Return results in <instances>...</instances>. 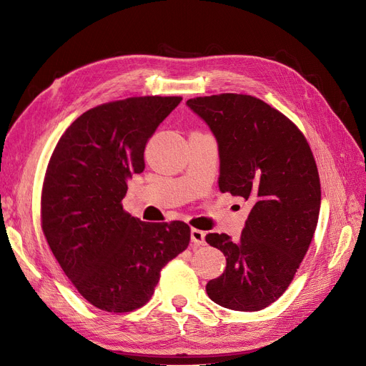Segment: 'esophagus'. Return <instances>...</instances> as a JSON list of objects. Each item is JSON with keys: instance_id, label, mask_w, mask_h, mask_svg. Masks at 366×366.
Segmentation results:
<instances>
[{"instance_id": "34e87169", "label": "esophagus", "mask_w": 366, "mask_h": 366, "mask_svg": "<svg viewBox=\"0 0 366 366\" xmlns=\"http://www.w3.org/2000/svg\"><path fill=\"white\" fill-rule=\"evenodd\" d=\"M190 241H192L195 246H204V242H205V234H204L202 231L194 228L192 231H190Z\"/></svg>"}]
</instances>
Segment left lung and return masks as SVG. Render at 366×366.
<instances>
[{
	"instance_id": "left-lung-1",
	"label": "left lung",
	"mask_w": 366,
	"mask_h": 366,
	"mask_svg": "<svg viewBox=\"0 0 366 366\" xmlns=\"http://www.w3.org/2000/svg\"><path fill=\"white\" fill-rule=\"evenodd\" d=\"M186 106L217 142L220 192L253 205L238 241L205 235L226 256L207 295L229 310H264L289 287L315 235L322 197L316 161L302 132L254 97H199Z\"/></svg>"
}]
</instances>
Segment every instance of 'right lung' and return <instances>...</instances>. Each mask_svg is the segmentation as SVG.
Segmentation results:
<instances>
[{
    "label": "right lung",
    "mask_w": 366,
    "mask_h": 366,
    "mask_svg": "<svg viewBox=\"0 0 366 366\" xmlns=\"http://www.w3.org/2000/svg\"><path fill=\"white\" fill-rule=\"evenodd\" d=\"M180 97L102 104L61 137L46 171L41 224L49 247L81 297L99 310L143 307L161 269L182 253L190 228L125 213L127 180L144 171V147Z\"/></svg>",
    "instance_id": "right-lung-1"
}]
</instances>
